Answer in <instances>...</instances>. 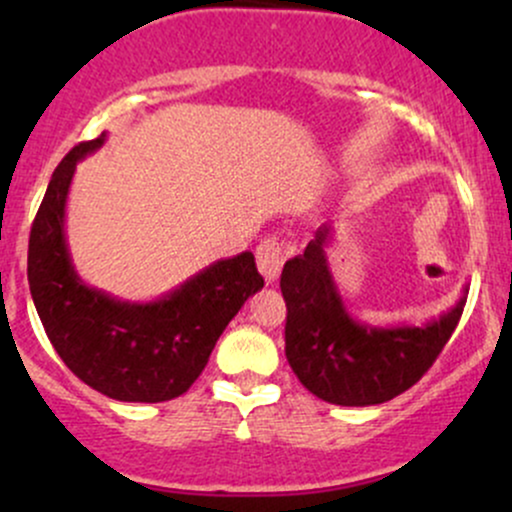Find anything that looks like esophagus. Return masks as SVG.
<instances>
[{
	"instance_id": "34e87169",
	"label": "esophagus",
	"mask_w": 512,
	"mask_h": 512,
	"mask_svg": "<svg viewBox=\"0 0 512 512\" xmlns=\"http://www.w3.org/2000/svg\"><path fill=\"white\" fill-rule=\"evenodd\" d=\"M257 267H260L264 281L274 284L279 279L281 267H284V245L276 238L262 240L260 248H257Z\"/></svg>"
}]
</instances>
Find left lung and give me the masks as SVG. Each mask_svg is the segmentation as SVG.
I'll list each match as a JSON object with an SVG mask.
<instances>
[{
	"instance_id": "1",
	"label": "left lung",
	"mask_w": 512,
	"mask_h": 512,
	"mask_svg": "<svg viewBox=\"0 0 512 512\" xmlns=\"http://www.w3.org/2000/svg\"><path fill=\"white\" fill-rule=\"evenodd\" d=\"M332 223L317 228L303 255L281 272L286 301V358L298 380L339 407L390 402L433 366L455 332L467 289L448 313L426 325L373 327L351 317L334 284L327 245Z\"/></svg>"
}]
</instances>
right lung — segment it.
<instances>
[{
	"mask_svg": "<svg viewBox=\"0 0 512 512\" xmlns=\"http://www.w3.org/2000/svg\"><path fill=\"white\" fill-rule=\"evenodd\" d=\"M105 142H81L52 173L28 240V284L55 351L79 380L120 402H168L190 390L243 303L264 286L255 255L209 264L151 303L120 301L76 274L64 211L76 163Z\"/></svg>",
	"mask_w": 512,
	"mask_h": 512,
	"instance_id": "1",
	"label": "right lung"
}]
</instances>
